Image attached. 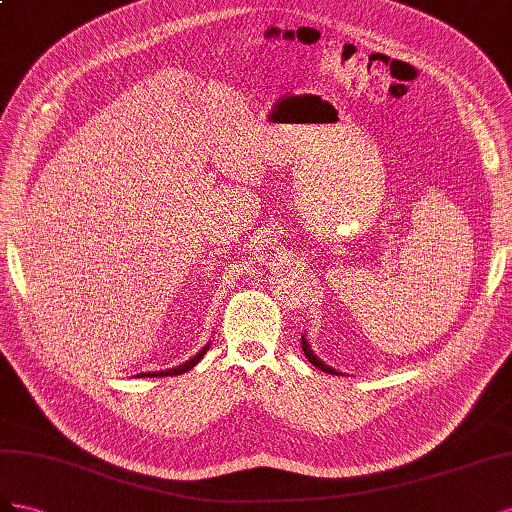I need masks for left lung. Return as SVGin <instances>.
I'll return each mask as SVG.
<instances>
[{"mask_svg":"<svg viewBox=\"0 0 512 512\" xmlns=\"http://www.w3.org/2000/svg\"><path fill=\"white\" fill-rule=\"evenodd\" d=\"M302 352H304V356L306 358H309V362L313 364V367H317V369H321V371H324V373H330V375H339L337 371H334V369H330L328 367V364H324V362H321L313 352H311V347H309V343H306L304 341V337H302Z\"/></svg>","mask_w":512,"mask_h":512,"instance_id":"obj_1","label":"left lung"}]
</instances>
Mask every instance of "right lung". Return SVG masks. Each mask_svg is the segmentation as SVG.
<instances>
[{
  "label": "right lung",
  "instance_id": "obj_1",
  "mask_svg": "<svg viewBox=\"0 0 512 512\" xmlns=\"http://www.w3.org/2000/svg\"><path fill=\"white\" fill-rule=\"evenodd\" d=\"M210 347V345H208ZM208 347H203L201 352L195 356V358H191L188 362H184V364H180V367H175V369H169V371H158V373H148V377H169V375H180V373H186V371H191L195 364L203 358V354H206V349ZM141 377H145V373H141Z\"/></svg>",
  "mask_w": 512,
  "mask_h": 512
}]
</instances>
